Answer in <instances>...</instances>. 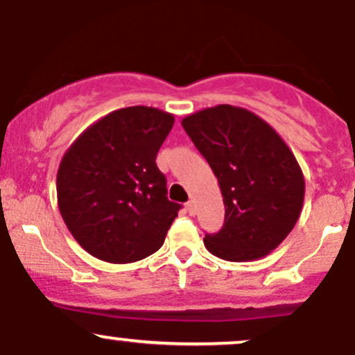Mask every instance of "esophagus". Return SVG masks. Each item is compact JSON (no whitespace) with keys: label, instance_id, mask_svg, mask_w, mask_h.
Wrapping results in <instances>:
<instances>
[{"label":"esophagus","instance_id":"34e87169","mask_svg":"<svg viewBox=\"0 0 355 355\" xmlns=\"http://www.w3.org/2000/svg\"><path fill=\"white\" fill-rule=\"evenodd\" d=\"M187 211H189L190 215H195L197 214V205H195L193 200H189L187 202Z\"/></svg>","mask_w":355,"mask_h":355}]
</instances>
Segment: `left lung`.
I'll use <instances>...</instances> for the list:
<instances>
[{"label":"left lung","instance_id":"left-lung-1","mask_svg":"<svg viewBox=\"0 0 355 355\" xmlns=\"http://www.w3.org/2000/svg\"><path fill=\"white\" fill-rule=\"evenodd\" d=\"M209 162L225 205V222L203 239L210 254L245 262L270 254L299 220L305 182L279 133L245 108L218 105L182 120Z\"/></svg>","mask_w":355,"mask_h":355}]
</instances>
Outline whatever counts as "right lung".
<instances>
[{"instance_id":"obj_1","label":"right lung","mask_w":355,"mask_h":355,"mask_svg":"<svg viewBox=\"0 0 355 355\" xmlns=\"http://www.w3.org/2000/svg\"><path fill=\"white\" fill-rule=\"evenodd\" d=\"M173 121L152 107L115 110L63 155L56 177L60 214L88 254L130 263L164 245L182 205L168 200L155 160Z\"/></svg>"}]
</instances>
